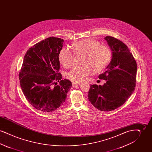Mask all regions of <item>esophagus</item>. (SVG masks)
I'll return each mask as SVG.
<instances>
[{
    "label": "esophagus",
    "instance_id": "obj_1",
    "mask_svg": "<svg viewBox=\"0 0 152 152\" xmlns=\"http://www.w3.org/2000/svg\"><path fill=\"white\" fill-rule=\"evenodd\" d=\"M80 83H73L72 85L73 87H75V86H77V85H79Z\"/></svg>",
    "mask_w": 152,
    "mask_h": 152
}]
</instances>
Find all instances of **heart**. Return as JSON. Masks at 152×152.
Segmentation results:
<instances>
[{
    "instance_id": "heart-1",
    "label": "heart",
    "mask_w": 152,
    "mask_h": 152,
    "mask_svg": "<svg viewBox=\"0 0 152 152\" xmlns=\"http://www.w3.org/2000/svg\"><path fill=\"white\" fill-rule=\"evenodd\" d=\"M73 52L81 56L80 66L74 67L66 74V77L73 82L79 83L87 79L93 71L99 72L108 64L111 58V51L105 45L92 39H86L73 43ZM60 63L65 68H69L73 64L74 55L68 48H63L58 53Z\"/></svg>"
}]
</instances>
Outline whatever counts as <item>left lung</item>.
<instances>
[{
  "mask_svg": "<svg viewBox=\"0 0 152 152\" xmlns=\"http://www.w3.org/2000/svg\"><path fill=\"white\" fill-rule=\"evenodd\" d=\"M104 39L112 51V56L105 72L99 78L107 82L103 86L91 85L88 97L95 108L108 112L121 107L134 92L137 66L125 44L112 36Z\"/></svg>",
  "mask_w": 152,
  "mask_h": 152,
  "instance_id": "left-lung-1",
  "label": "left lung"
}]
</instances>
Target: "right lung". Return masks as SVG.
<instances>
[{"label": "right lung", "instance_id": "obj_1", "mask_svg": "<svg viewBox=\"0 0 152 152\" xmlns=\"http://www.w3.org/2000/svg\"><path fill=\"white\" fill-rule=\"evenodd\" d=\"M64 40L50 37L27 51L19 74L23 94L35 108L51 112L64 103L72 83L58 73Z\"/></svg>", "mask_w": 152, "mask_h": 152}]
</instances>
